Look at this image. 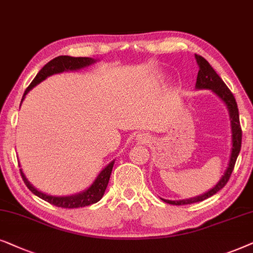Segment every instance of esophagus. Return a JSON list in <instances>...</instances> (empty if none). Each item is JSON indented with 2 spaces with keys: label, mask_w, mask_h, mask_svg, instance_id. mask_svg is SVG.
<instances>
[{
  "label": "esophagus",
  "mask_w": 253,
  "mask_h": 253,
  "mask_svg": "<svg viewBox=\"0 0 253 253\" xmlns=\"http://www.w3.org/2000/svg\"><path fill=\"white\" fill-rule=\"evenodd\" d=\"M136 139L139 140L140 142H143V143H146V142H149L150 137L148 136L146 133H140V134H137V135H136Z\"/></svg>",
  "instance_id": "obj_1"
}]
</instances>
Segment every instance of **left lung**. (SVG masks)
<instances>
[{
    "label": "left lung",
    "instance_id": "1",
    "mask_svg": "<svg viewBox=\"0 0 253 253\" xmlns=\"http://www.w3.org/2000/svg\"><path fill=\"white\" fill-rule=\"evenodd\" d=\"M195 60H197L198 67H199V72H198L197 76V83H195V89L198 90H211L222 102L227 106L228 112H229V119H230V127H231V153L230 157H229V163L227 169H225L224 173L222 174L221 179L217 181L216 185H214V187H211L210 191H207L206 193L198 195V197L190 198V199H184V200H167V199H161L164 203L170 204V205H190L194 203H199L207 198H211V195L217 193L218 191L222 190L224 187V185L228 183L229 178L231 176L232 170H234L235 163L238 157V154L241 151L242 146V129L240 125V114H238V107L236 99H235L234 95H232L230 90L228 89V86L225 85V83L222 81L220 76L217 75L216 72L213 69L208 61L203 56L197 55L195 54Z\"/></svg>",
    "mask_w": 253,
    "mask_h": 253
}]
</instances>
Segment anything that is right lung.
Segmentation results:
<instances>
[{
	"instance_id": "obj_1",
	"label": "right lung",
	"mask_w": 253,
	"mask_h": 253,
	"mask_svg": "<svg viewBox=\"0 0 253 253\" xmlns=\"http://www.w3.org/2000/svg\"><path fill=\"white\" fill-rule=\"evenodd\" d=\"M97 60L92 58H74V56L68 55H60L58 58L50 60L48 63H46L45 66L40 69V72L37 74L35 80L32 81L31 84L28 86V89L25 90L24 95H23L22 102L25 99V96L28 95L30 90H32L37 84L42 82L43 80H46L47 77L54 75V74H60L65 72H74V70H80L85 68L96 63ZM114 160L111 161L107 166L98 173V176L96 177V179L93 180V183L90 185L86 190H84L80 193L72 194V195H65V197H59V195H52L47 194L45 192L39 191L38 188H36L28 180V178L25 177L24 172L21 169V174L23 180L30 191L33 194H36L37 197H39L40 199L47 201V203L54 205V206L62 207V208H79V207H85L89 205L96 204L102 199L104 192H105L107 184H109L111 172L113 169Z\"/></svg>"
}]
</instances>
